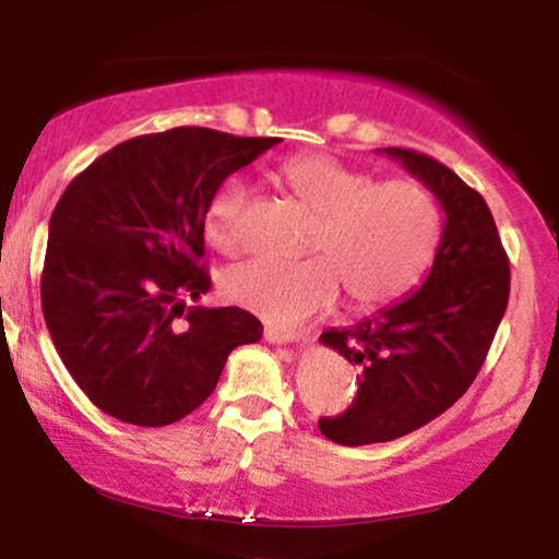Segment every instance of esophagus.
I'll return each mask as SVG.
<instances>
[{"instance_id": "1", "label": "esophagus", "mask_w": 559, "mask_h": 559, "mask_svg": "<svg viewBox=\"0 0 559 559\" xmlns=\"http://www.w3.org/2000/svg\"><path fill=\"white\" fill-rule=\"evenodd\" d=\"M300 338V333H287L280 331V328H264V341L274 343V346H287V343H297Z\"/></svg>"}]
</instances>
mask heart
Masks as SVG:
<instances>
[{
  "mask_svg": "<svg viewBox=\"0 0 559 559\" xmlns=\"http://www.w3.org/2000/svg\"><path fill=\"white\" fill-rule=\"evenodd\" d=\"M277 178L316 213L302 262L254 257L228 264L218 289L228 302L270 325L293 328L331 308L341 285L350 308L377 310L407 295L438 249L442 213L419 180L377 182L369 173L323 152L289 157ZM249 190L226 180L205 209V236L234 249Z\"/></svg>",
  "mask_w": 559,
  "mask_h": 559,
  "instance_id": "1",
  "label": "heart"
}]
</instances>
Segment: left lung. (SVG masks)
<instances>
[{
	"instance_id": "left-lung-1",
	"label": "left lung",
	"mask_w": 559,
	"mask_h": 559,
	"mask_svg": "<svg viewBox=\"0 0 559 559\" xmlns=\"http://www.w3.org/2000/svg\"><path fill=\"white\" fill-rule=\"evenodd\" d=\"M379 152L432 190L445 221L417 293L320 335L361 369L354 404L318 419L328 440L350 448L396 440L453 407L484 366L509 302V259L484 195L415 150Z\"/></svg>"
}]
</instances>
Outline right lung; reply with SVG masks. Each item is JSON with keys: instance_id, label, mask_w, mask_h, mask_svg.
I'll use <instances>...</instances> for the list:
<instances>
[{"instance_id": "obj_1", "label": "right lung", "mask_w": 559, "mask_h": 559, "mask_svg": "<svg viewBox=\"0 0 559 559\" xmlns=\"http://www.w3.org/2000/svg\"><path fill=\"white\" fill-rule=\"evenodd\" d=\"M280 136L178 127L134 136L71 180L50 216L43 316L66 369L106 415L163 427L201 407L226 358L262 338L241 308H190L211 289L205 209Z\"/></svg>"}]
</instances>
